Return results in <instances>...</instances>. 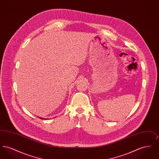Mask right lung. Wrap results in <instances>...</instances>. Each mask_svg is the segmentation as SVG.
<instances>
[{
    "label": "right lung",
    "instance_id": "right-lung-1",
    "mask_svg": "<svg viewBox=\"0 0 159 159\" xmlns=\"http://www.w3.org/2000/svg\"><path fill=\"white\" fill-rule=\"evenodd\" d=\"M40 119H43V118H42V117H39Z\"/></svg>",
    "mask_w": 159,
    "mask_h": 159
}]
</instances>
